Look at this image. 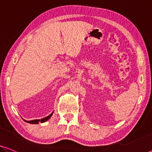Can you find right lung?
Segmentation results:
<instances>
[{
  "label": "right lung",
  "instance_id": "obj_1",
  "mask_svg": "<svg viewBox=\"0 0 152 152\" xmlns=\"http://www.w3.org/2000/svg\"><path fill=\"white\" fill-rule=\"evenodd\" d=\"M53 113L54 112L52 113L50 115H48V117H44V118L41 119H34V120H31V121H26V120H24V119H23V120H24V121L27 122V123L32 124H39V122H41V123H44V122H46L50 118L51 116L53 114Z\"/></svg>",
  "mask_w": 152,
  "mask_h": 152
}]
</instances>
